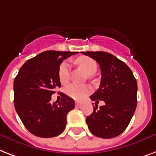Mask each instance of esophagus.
<instances>
[{"label": "esophagus", "mask_w": 156, "mask_h": 156, "mask_svg": "<svg viewBox=\"0 0 156 156\" xmlns=\"http://www.w3.org/2000/svg\"><path fill=\"white\" fill-rule=\"evenodd\" d=\"M81 106H82V102H75V107H80Z\"/></svg>", "instance_id": "1"}]
</instances>
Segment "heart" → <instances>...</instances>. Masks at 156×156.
Returning a JSON list of instances; mask_svg holds the SVG:
<instances>
[{"mask_svg":"<svg viewBox=\"0 0 156 156\" xmlns=\"http://www.w3.org/2000/svg\"><path fill=\"white\" fill-rule=\"evenodd\" d=\"M75 62L87 74H94L97 70V63L94 59L87 56L78 57ZM58 78L62 84H66L69 80V65L64 62L58 69ZM66 94L75 100H82L90 93V88L87 85L70 84L66 87Z\"/></svg>","mask_w":156,"mask_h":156,"instance_id":"1","label":"heart"}]
</instances>
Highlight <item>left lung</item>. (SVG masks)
Wrapping results in <instances>:
<instances>
[{"instance_id": "8db88e82", "label": "left lung", "mask_w": 156, "mask_h": 156, "mask_svg": "<svg viewBox=\"0 0 156 156\" xmlns=\"http://www.w3.org/2000/svg\"><path fill=\"white\" fill-rule=\"evenodd\" d=\"M98 63L101 82L98 90L90 96L92 101H104L87 117L89 130L94 135L111 139L122 134L131 122L137 106V82L131 69L107 52H82Z\"/></svg>"}]
</instances>
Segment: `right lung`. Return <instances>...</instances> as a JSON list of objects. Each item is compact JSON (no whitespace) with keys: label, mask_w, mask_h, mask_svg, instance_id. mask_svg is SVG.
Here are the masks:
<instances>
[{"label":"right lung","mask_w":156,"mask_h":156,"mask_svg":"<svg viewBox=\"0 0 156 156\" xmlns=\"http://www.w3.org/2000/svg\"><path fill=\"white\" fill-rule=\"evenodd\" d=\"M77 52L48 50L24 63L13 82L14 107L21 122L33 135L58 136L66 126V116L74 101L62 94L60 102L52 103L51 95L61 87L58 69L66 58Z\"/></svg>","instance_id":"1"}]
</instances>
